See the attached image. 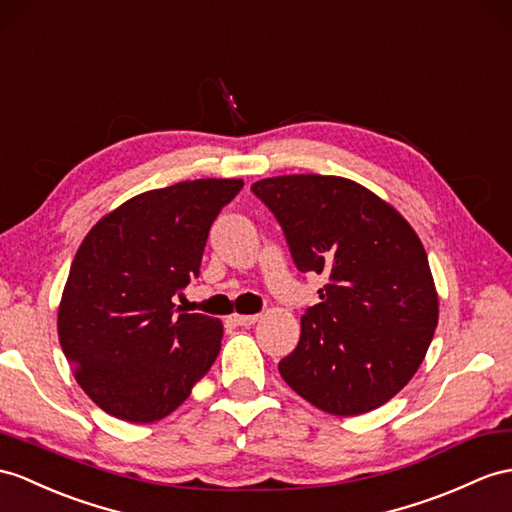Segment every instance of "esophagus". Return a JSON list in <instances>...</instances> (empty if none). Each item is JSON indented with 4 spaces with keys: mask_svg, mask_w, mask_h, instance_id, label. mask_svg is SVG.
Here are the masks:
<instances>
[{
    "mask_svg": "<svg viewBox=\"0 0 512 512\" xmlns=\"http://www.w3.org/2000/svg\"><path fill=\"white\" fill-rule=\"evenodd\" d=\"M258 319H260L258 315H234V317H232V321L236 323V326H243V328L254 326V323H256Z\"/></svg>",
    "mask_w": 512,
    "mask_h": 512,
    "instance_id": "esophagus-1",
    "label": "esophagus"
}]
</instances>
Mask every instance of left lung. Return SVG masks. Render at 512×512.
Instances as JSON below:
<instances>
[{
	"label": "left lung",
	"mask_w": 512,
	"mask_h": 512,
	"mask_svg": "<svg viewBox=\"0 0 512 512\" xmlns=\"http://www.w3.org/2000/svg\"><path fill=\"white\" fill-rule=\"evenodd\" d=\"M252 193L278 219L295 267L328 278L280 376L330 415L386 404L415 376L439 321L419 236L393 206L345 178L278 176L252 184Z\"/></svg>",
	"instance_id": "left-lung-1"
}]
</instances>
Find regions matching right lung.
<instances>
[{
  "mask_svg": "<svg viewBox=\"0 0 512 512\" xmlns=\"http://www.w3.org/2000/svg\"><path fill=\"white\" fill-rule=\"evenodd\" d=\"M243 180H193L128 199L86 234L58 308L73 376L108 415L173 413L221 350L223 326L171 302L199 273L210 226Z\"/></svg>",
  "mask_w": 512,
  "mask_h": 512,
  "instance_id": "1",
  "label": "right lung"
}]
</instances>
